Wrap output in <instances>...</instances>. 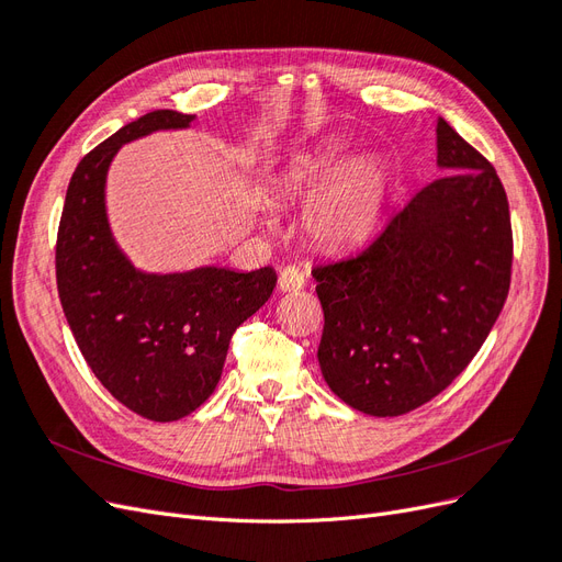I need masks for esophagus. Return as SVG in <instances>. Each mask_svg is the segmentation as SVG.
Returning <instances> with one entry per match:
<instances>
[{
  "label": "esophagus",
  "mask_w": 562,
  "mask_h": 562,
  "mask_svg": "<svg viewBox=\"0 0 562 562\" xmlns=\"http://www.w3.org/2000/svg\"><path fill=\"white\" fill-rule=\"evenodd\" d=\"M304 285V274L297 267H283L281 274H279V291L281 293H293L300 291Z\"/></svg>",
  "instance_id": "esophagus-1"
}]
</instances>
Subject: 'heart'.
Here are the masks:
<instances>
[{
    "instance_id": "1",
    "label": "heart",
    "mask_w": 562,
    "mask_h": 562,
    "mask_svg": "<svg viewBox=\"0 0 562 562\" xmlns=\"http://www.w3.org/2000/svg\"><path fill=\"white\" fill-rule=\"evenodd\" d=\"M342 149L339 143H326L285 161L274 178L277 196L281 201L307 199L342 161ZM384 187L386 176L380 161L353 159L345 164L304 206V232L323 248H345L361 241L375 225ZM267 225H271L269 217Z\"/></svg>"
}]
</instances>
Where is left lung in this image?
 <instances>
[{"instance_id":"1","label":"left lung","mask_w":562,"mask_h":562,"mask_svg":"<svg viewBox=\"0 0 562 562\" xmlns=\"http://www.w3.org/2000/svg\"><path fill=\"white\" fill-rule=\"evenodd\" d=\"M436 138L438 166L457 171L422 187L359 252L312 269L323 378L372 417L405 415L448 389L512 285V213L495 166L446 119Z\"/></svg>"}]
</instances>
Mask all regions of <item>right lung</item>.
I'll use <instances>...</instances> for the list:
<instances>
[{
  "instance_id": "obj_1",
  "label": "right lung",
  "mask_w": 562,
  "mask_h": 562,
  "mask_svg": "<svg viewBox=\"0 0 562 562\" xmlns=\"http://www.w3.org/2000/svg\"><path fill=\"white\" fill-rule=\"evenodd\" d=\"M194 119L147 112L91 149L67 184L58 225V297L83 361L119 403L151 422L190 415L213 394L234 330L277 285L271 267L143 274L112 239L105 178L116 149Z\"/></svg>"
}]
</instances>
